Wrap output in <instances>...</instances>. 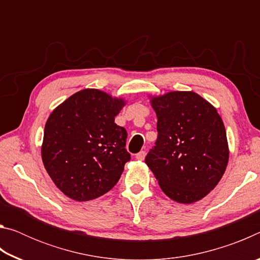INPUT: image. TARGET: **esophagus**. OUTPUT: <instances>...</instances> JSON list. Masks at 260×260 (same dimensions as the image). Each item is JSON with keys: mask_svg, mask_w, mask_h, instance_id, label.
Masks as SVG:
<instances>
[{"mask_svg": "<svg viewBox=\"0 0 260 260\" xmlns=\"http://www.w3.org/2000/svg\"><path fill=\"white\" fill-rule=\"evenodd\" d=\"M136 159H139V160H143L144 159V157H146V151L144 150H142V151H140L139 153H136Z\"/></svg>", "mask_w": 260, "mask_h": 260, "instance_id": "obj_1", "label": "esophagus"}]
</instances>
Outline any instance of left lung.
I'll return each mask as SVG.
<instances>
[{
  "label": "left lung",
  "mask_w": 260,
  "mask_h": 260,
  "mask_svg": "<svg viewBox=\"0 0 260 260\" xmlns=\"http://www.w3.org/2000/svg\"><path fill=\"white\" fill-rule=\"evenodd\" d=\"M158 136L146 164L170 199L190 204L205 197L225 173L228 144L221 118L192 91L153 98Z\"/></svg>",
  "instance_id": "8db88e82"
}]
</instances>
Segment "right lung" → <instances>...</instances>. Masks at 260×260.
I'll return each instance as SVG.
<instances>
[{"label": "right lung", "instance_id": "right-lung-1", "mask_svg": "<svg viewBox=\"0 0 260 260\" xmlns=\"http://www.w3.org/2000/svg\"><path fill=\"white\" fill-rule=\"evenodd\" d=\"M124 101L83 89L57 107L47 120L41 155L57 188L78 202L114 187L131 160L127 132L114 122Z\"/></svg>", "mask_w": 260, "mask_h": 260}]
</instances>
